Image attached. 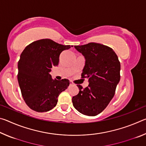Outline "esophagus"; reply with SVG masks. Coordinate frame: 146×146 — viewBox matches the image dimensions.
<instances>
[{
  "mask_svg": "<svg viewBox=\"0 0 146 146\" xmlns=\"http://www.w3.org/2000/svg\"><path fill=\"white\" fill-rule=\"evenodd\" d=\"M70 86H73V83L71 82V81H70Z\"/></svg>",
  "mask_w": 146,
  "mask_h": 146,
  "instance_id": "esophagus-1",
  "label": "esophagus"
}]
</instances>
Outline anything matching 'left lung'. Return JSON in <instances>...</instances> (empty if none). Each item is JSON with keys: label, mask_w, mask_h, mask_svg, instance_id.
I'll return each mask as SVG.
<instances>
[{"label": "left lung", "mask_w": 146, "mask_h": 146, "mask_svg": "<svg viewBox=\"0 0 146 146\" xmlns=\"http://www.w3.org/2000/svg\"><path fill=\"white\" fill-rule=\"evenodd\" d=\"M85 58L81 76L88 78L89 85L79 89L72 98L73 105L78 112L88 116H96L107 107L114 97L120 81V64L115 51L110 47L90 42L75 46Z\"/></svg>", "instance_id": "left-lung-1"}]
</instances>
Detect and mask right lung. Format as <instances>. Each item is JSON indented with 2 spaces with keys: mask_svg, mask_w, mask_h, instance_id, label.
<instances>
[{
  "mask_svg": "<svg viewBox=\"0 0 146 146\" xmlns=\"http://www.w3.org/2000/svg\"><path fill=\"white\" fill-rule=\"evenodd\" d=\"M70 48L46 38L29 44L21 53L17 78L24 100L31 110L37 112L52 110L59 95L70 85L68 79H53L49 73L58 65L60 53Z\"/></svg>",
  "mask_w": 146,
  "mask_h": 146,
  "instance_id": "1",
  "label": "right lung"
}]
</instances>
